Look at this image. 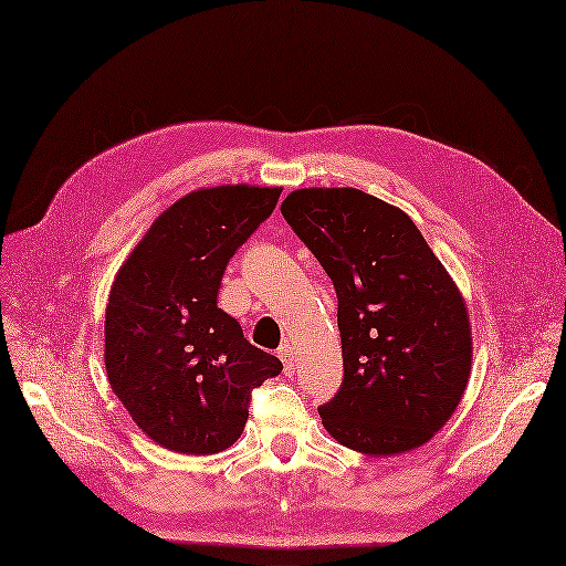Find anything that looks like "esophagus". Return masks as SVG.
Returning <instances> with one entry per match:
<instances>
[{"mask_svg": "<svg viewBox=\"0 0 566 566\" xmlns=\"http://www.w3.org/2000/svg\"><path fill=\"white\" fill-rule=\"evenodd\" d=\"M280 359H282V364H284V373H294L296 370V347L291 345V343H284L282 347H280Z\"/></svg>", "mask_w": 566, "mask_h": 566, "instance_id": "34e87169", "label": "esophagus"}]
</instances>
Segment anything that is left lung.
<instances>
[{
    "label": "left lung",
    "instance_id": "8db88e82",
    "mask_svg": "<svg viewBox=\"0 0 566 566\" xmlns=\"http://www.w3.org/2000/svg\"><path fill=\"white\" fill-rule=\"evenodd\" d=\"M282 214L338 296L345 378L319 408L324 429L373 457L429 443L471 375L462 291L403 209L359 188H298Z\"/></svg>",
    "mask_w": 566,
    "mask_h": 566
}]
</instances>
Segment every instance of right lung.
<instances>
[{"label":"right lung","mask_w":566,"mask_h":566,"mask_svg":"<svg viewBox=\"0 0 566 566\" xmlns=\"http://www.w3.org/2000/svg\"><path fill=\"white\" fill-rule=\"evenodd\" d=\"M282 186L200 188L170 205L118 268L104 366L135 424L165 450L214 454L244 431L251 389L282 361L217 307L223 270L272 214Z\"/></svg>","instance_id":"obj_1"}]
</instances>
